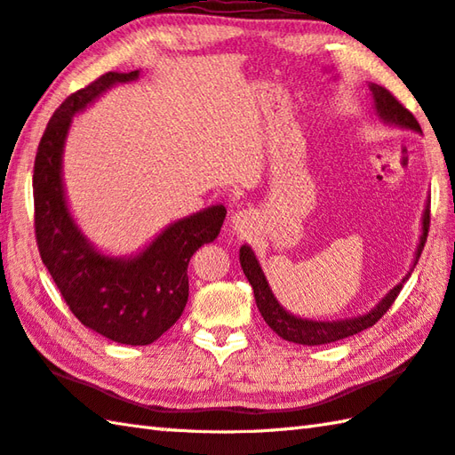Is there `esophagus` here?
Instances as JSON below:
<instances>
[{
    "instance_id": "obj_1",
    "label": "esophagus",
    "mask_w": 455,
    "mask_h": 455,
    "mask_svg": "<svg viewBox=\"0 0 455 455\" xmlns=\"http://www.w3.org/2000/svg\"><path fill=\"white\" fill-rule=\"evenodd\" d=\"M254 214L251 211H236L233 217H230V228L238 236H246L252 233L254 228Z\"/></svg>"
}]
</instances>
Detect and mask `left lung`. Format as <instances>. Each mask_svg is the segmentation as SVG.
<instances>
[{
    "label": "left lung",
    "instance_id": "1",
    "mask_svg": "<svg viewBox=\"0 0 455 455\" xmlns=\"http://www.w3.org/2000/svg\"><path fill=\"white\" fill-rule=\"evenodd\" d=\"M368 87H370L371 101H374V113L379 121L386 123V125L408 129V131H414V133H422V127H419V123L416 121L414 115H411L406 107H403L398 99L390 93V91L376 84H368ZM427 228H429V196L424 204L422 235H419V243L416 246V254H414V260H411L408 275L403 276L394 288H390V292H387L374 308H370L368 312L358 314V316H352V318L312 320V318L296 316V314L288 312L283 304L276 300V296L272 292L267 276H264L260 262L256 259V254L249 244L241 246L238 259H241V267L246 280H249L252 286L256 307H259L264 322H267V324L275 330L280 338H284L288 342L302 344V346H320V344H330V342L342 340V338L358 334L362 330L374 326L376 322L384 316L386 310L394 304L395 296L400 294L403 283H406L416 268L419 254L424 251Z\"/></svg>",
    "mask_w": 455,
    "mask_h": 455
}]
</instances>
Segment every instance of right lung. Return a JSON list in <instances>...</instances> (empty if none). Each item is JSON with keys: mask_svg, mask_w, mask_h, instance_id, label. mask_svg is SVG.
Here are the masks:
<instances>
[{"mask_svg": "<svg viewBox=\"0 0 455 455\" xmlns=\"http://www.w3.org/2000/svg\"><path fill=\"white\" fill-rule=\"evenodd\" d=\"M141 71H109L65 99L53 113L33 167L36 236L41 260L81 324L109 340L147 346L183 314L187 268L203 244L219 236L227 209L212 204L164 227L133 254L115 256L89 241L71 214L63 183V151L73 117Z\"/></svg>", "mask_w": 455, "mask_h": 455, "instance_id": "add662e5", "label": "right lung"}]
</instances>
